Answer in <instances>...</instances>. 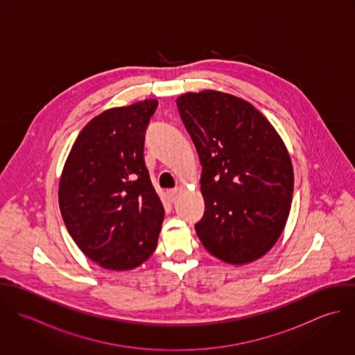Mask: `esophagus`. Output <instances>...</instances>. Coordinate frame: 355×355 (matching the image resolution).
Wrapping results in <instances>:
<instances>
[{"instance_id": "obj_1", "label": "esophagus", "mask_w": 355, "mask_h": 355, "mask_svg": "<svg viewBox=\"0 0 355 355\" xmlns=\"http://www.w3.org/2000/svg\"><path fill=\"white\" fill-rule=\"evenodd\" d=\"M168 198L171 202H175L178 200V196H179V190L178 189H172V190H168Z\"/></svg>"}]
</instances>
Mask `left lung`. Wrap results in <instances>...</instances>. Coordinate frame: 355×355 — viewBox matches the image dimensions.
I'll use <instances>...</instances> for the list:
<instances>
[{"mask_svg":"<svg viewBox=\"0 0 355 355\" xmlns=\"http://www.w3.org/2000/svg\"><path fill=\"white\" fill-rule=\"evenodd\" d=\"M178 109L202 165L203 248L234 265L253 262L280 238L288 218L294 171L280 135L250 102L205 90Z\"/></svg>","mask_w":355,"mask_h":355,"instance_id":"left-lung-1","label":"left lung"}]
</instances>
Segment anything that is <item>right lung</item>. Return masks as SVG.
Instances as JSON below:
<instances>
[{"label":"right lung","mask_w":355,"mask_h":355,"mask_svg":"<svg viewBox=\"0 0 355 355\" xmlns=\"http://www.w3.org/2000/svg\"><path fill=\"white\" fill-rule=\"evenodd\" d=\"M157 100L112 107L92 119L65 161L58 205L65 227L92 261L125 270L155 250L164 206L144 159Z\"/></svg>","instance_id":"right-lung-1"}]
</instances>
